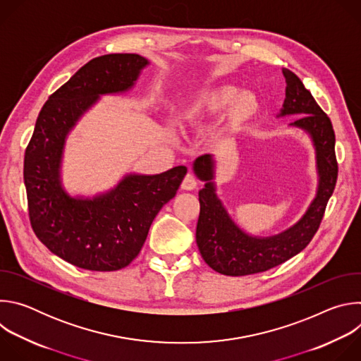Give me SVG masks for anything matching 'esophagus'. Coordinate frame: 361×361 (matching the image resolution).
I'll list each match as a JSON object with an SVG mask.
<instances>
[{
    "mask_svg": "<svg viewBox=\"0 0 361 361\" xmlns=\"http://www.w3.org/2000/svg\"><path fill=\"white\" fill-rule=\"evenodd\" d=\"M197 187V181H195V178H194V176L192 174H187L185 177H184V180H183V183H181V188L183 190H185V191H191V190H194Z\"/></svg>",
    "mask_w": 361,
    "mask_h": 361,
    "instance_id": "obj_1",
    "label": "esophagus"
}]
</instances>
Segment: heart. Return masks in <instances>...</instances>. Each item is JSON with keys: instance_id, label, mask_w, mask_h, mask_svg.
I'll use <instances>...</instances> for the list:
<instances>
[{"instance_id": "1", "label": "heart", "mask_w": 361, "mask_h": 361, "mask_svg": "<svg viewBox=\"0 0 361 361\" xmlns=\"http://www.w3.org/2000/svg\"><path fill=\"white\" fill-rule=\"evenodd\" d=\"M234 85H214L192 95L178 113L184 131L197 133L230 109V121L238 127L259 113V101L250 94H240Z\"/></svg>"}]
</instances>
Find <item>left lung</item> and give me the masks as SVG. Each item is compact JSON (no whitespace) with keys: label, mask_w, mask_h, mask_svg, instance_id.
I'll return each instance as SVG.
<instances>
[{"label":"left lung","mask_w":361,"mask_h":361,"mask_svg":"<svg viewBox=\"0 0 361 361\" xmlns=\"http://www.w3.org/2000/svg\"><path fill=\"white\" fill-rule=\"evenodd\" d=\"M283 75L286 98L280 116H300L290 126L302 128L313 140L319 173L317 194L301 220L288 230L271 237H252L230 219L216 194L213 157L210 154L198 157L194 161V173L205 184L198 192L200 216L195 240L204 262L224 276L238 277L267 271L304 250L320 227L337 183L336 135L329 116L293 71L283 68Z\"/></svg>","instance_id":"1"}]
</instances>
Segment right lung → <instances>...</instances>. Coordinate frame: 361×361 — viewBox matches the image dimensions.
<instances>
[{
  "mask_svg": "<svg viewBox=\"0 0 361 361\" xmlns=\"http://www.w3.org/2000/svg\"><path fill=\"white\" fill-rule=\"evenodd\" d=\"M148 61L107 54L88 61L41 109L24 156L31 227L67 263L91 271L127 267L141 251L152 220L174 195L184 166L156 176L128 174L92 198L70 197L60 180L66 137L99 95L130 90Z\"/></svg>",
  "mask_w": 361,
  "mask_h": 361,
  "instance_id": "1",
  "label": "right lung"
}]
</instances>
